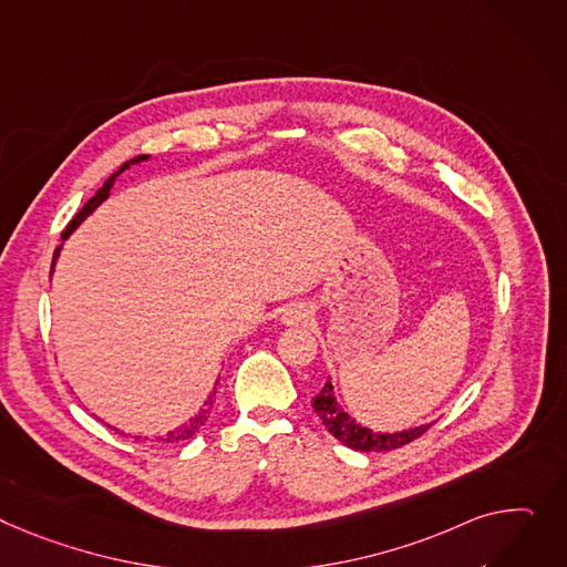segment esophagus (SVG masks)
Segmentation results:
<instances>
[{
	"label": "esophagus",
	"instance_id": "obj_1",
	"mask_svg": "<svg viewBox=\"0 0 567 567\" xmlns=\"http://www.w3.org/2000/svg\"><path fill=\"white\" fill-rule=\"evenodd\" d=\"M310 319V310L303 308V306H289L285 312H282V323L287 326H296V323H303Z\"/></svg>",
	"mask_w": 567,
	"mask_h": 567
}]
</instances>
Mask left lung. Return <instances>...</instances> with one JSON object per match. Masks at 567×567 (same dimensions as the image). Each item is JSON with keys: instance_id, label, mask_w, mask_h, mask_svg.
Returning <instances> with one entry per match:
<instances>
[{"instance_id": "1", "label": "left lung", "mask_w": 567, "mask_h": 567, "mask_svg": "<svg viewBox=\"0 0 567 567\" xmlns=\"http://www.w3.org/2000/svg\"><path fill=\"white\" fill-rule=\"evenodd\" d=\"M312 408L319 414V420L326 424V429L339 442L355 449V451H392V449H399V446H403L412 440H417L420 435H424L431 429V424H422V426H414L410 431H399V433L371 431V429L358 424L351 417V414H347L342 408H339L330 381L312 399Z\"/></svg>"}]
</instances>
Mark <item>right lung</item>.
I'll list each match as a JSON object with an SVG mask.
<instances>
[{
	"label": "right lung",
	"mask_w": 567,
	"mask_h": 567,
	"mask_svg": "<svg viewBox=\"0 0 567 567\" xmlns=\"http://www.w3.org/2000/svg\"><path fill=\"white\" fill-rule=\"evenodd\" d=\"M150 159V155H141V157H134V159H130V162H125L116 173H113L100 188H97V194L78 212L74 214V218L68 223V228L63 230V235H61V239L65 241L70 235H72V230L78 228V225L89 216V214H93L106 198H109V192H111V186H113V182L118 179V175L121 173H125L130 166H134V164H141V162H147ZM59 250H61V246L54 250V259H52V271L50 274H54V264H56V259H59ZM214 394L216 392H212L209 396H207V401L203 403V408H200V412L196 414V417H192L188 420L186 424H182L179 429H175V431H171L168 435H164V437H159V440H164V442H182V440H188V437H194L203 426H205V422H207V417H209V412H212V408H214ZM109 429H113V426H109Z\"/></svg>",
	"instance_id": "1"
}]
</instances>
